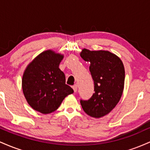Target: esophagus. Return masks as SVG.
<instances>
[{"label":"esophagus","mask_w":150,"mask_h":150,"mask_svg":"<svg viewBox=\"0 0 150 150\" xmlns=\"http://www.w3.org/2000/svg\"><path fill=\"white\" fill-rule=\"evenodd\" d=\"M73 89L74 92H76L77 90V85H74L73 86Z\"/></svg>","instance_id":"esophagus-1"}]
</instances>
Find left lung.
Listing matches in <instances>:
<instances>
[{
    "instance_id": "left-lung-1",
    "label": "left lung",
    "mask_w": 150,
    "mask_h": 150,
    "mask_svg": "<svg viewBox=\"0 0 150 150\" xmlns=\"http://www.w3.org/2000/svg\"><path fill=\"white\" fill-rule=\"evenodd\" d=\"M80 56L89 62V71L94 83V92L88 100H80L84 111L94 118L108 114L119 101L125 81L123 62L108 51L82 49Z\"/></svg>"
}]
</instances>
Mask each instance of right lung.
Here are the masks:
<instances>
[{
	"instance_id": "right-lung-1",
	"label": "right lung",
	"mask_w": 150,
	"mask_h": 150,
	"mask_svg": "<svg viewBox=\"0 0 150 150\" xmlns=\"http://www.w3.org/2000/svg\"><path fill=\"white\" fill-rule=\"evenodd\" d=\"M63 55L47 50L38 55L24 72L22 85L31 107L47 114L56 111L73 89L65 84V76L59 68Z\"/></svg>"
}]
</instances>
